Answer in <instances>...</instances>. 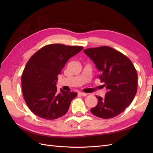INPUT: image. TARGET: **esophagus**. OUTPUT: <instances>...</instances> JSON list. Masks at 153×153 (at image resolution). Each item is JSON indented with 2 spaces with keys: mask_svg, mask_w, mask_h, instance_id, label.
I'll return each instance as SVG.
<instances>
[{
  "mask_svg": "<svg viewBox=\"0 0 153 153\" xmlns=\"http://www.w3.org/2000/svg\"><path fill=\"white\" fill-rule=\"evenodd\" d=\"M78 94L82 96H86L87 95V93H85V92H79Z\"/></svg>",
  "mask_w": 153,
  "mask_h": 153,
  "instance_id": "obj_1",
  "label": "esophagus"
}]
</instances>
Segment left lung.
I'll return each instance as SVG.
<instances>
[{"instance_id": "8db88e82", "label": "left lung", "mask_w": 153, "mask_h": 153, "mask_svg": "<svg viewBox=\"0 0 153 153\" xmlns=\"http://www.w3.org/2000/svg\"><path fill=\"white\" fill-rule=\"evenodd\" d=\"M95 63L107 92L104 98L96 96L98 104L91 112L96 116L110 119L119 115L130 105L137 91L136 69L128 57L108 46L85 49Z\"/></svg>"}]
</instances>
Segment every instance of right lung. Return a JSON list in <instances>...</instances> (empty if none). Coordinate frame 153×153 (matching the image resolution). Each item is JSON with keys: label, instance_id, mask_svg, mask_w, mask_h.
Segmentation results:
<instances>
[{"label": "right lung", "instance_id": "right-lung-1", "mask_svg": "<svg viewBox=\"0 0 153 153\" xmlns=\"http://www.w3.org/2000/svg\"><path fill=\"white\" fill-rule=\"evenodd\" d=\"M84 48L80 46L50 44L40 48L27 62L21 78L22 93L37 116L53 120L65 115L75 92L57 91V76L69 59Z\"/></svg>", "mask_w": 153, "mask_h": 153}]
</instances>
